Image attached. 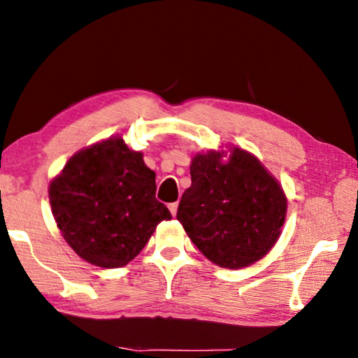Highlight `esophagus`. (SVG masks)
<instances>
[{
	"label": "esophagus",
	"instance_id": "34e87169",
	"mask_svg": "<svg viewBox=\"0 0 358 358\" xmlns=\"http://www.w3.org/2000/svg\"><path fill=\"white\" fill-rule=\"evenodd\" d=\"M169 210H171L172 216H175V215H177V210H178V203H177V202H173V203H169Z\"/></svg>",
	"mask_w": 358,
	"mask_h": 358
}]
</instances>
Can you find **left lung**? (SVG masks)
I'll return each mask as SVG.
<instances>
[{
	"instance_id": "obj_1",
	"label": "left lung",
	"mask_w": 358,
	"mask_h": 358,
	"mask_svg": "<svg viewBox=\"0 0 358 358\" xmlns=\"http://www.w3.org/2000/svg\"><path fill=\"white\" fill-rule=\"evenodd\" d=\"M191 186L177 220L210 262L229 270L256 264L280 238L287 197L256 156L238 147L191 159Z\"/></svg>"
}]
</instances>
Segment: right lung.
<instances>
[{"mask_svg":"<svg viewBox=\"0 0 358 358\" xmlns=\"http://www.w3.org/2000/svg\"><path fill=\"white\" fill-rule=\"evenodd\" d=\"M156 173L123 137H108L69 157L50 181L59 232L77 256L101 268L128 265L171 211L156 199Z\"/></svg>","mask_w":358,"mask_h":358,"instance_id":"1","label":"right lung"}]
</instances>
